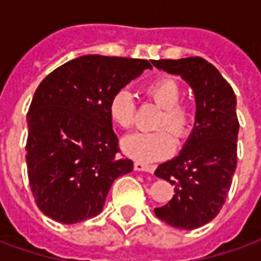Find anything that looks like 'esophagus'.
Masks as SVG:
<instances>
[{"label": "esophagus", "instance_id": "obj_1", "mask_svg": "<svg viewBox=\"0 0 261 261\" xmlns=\"http://www.w3.org/2000/svg\"><path fill=\"white\" fill-rule=\"evenodd\" d=\"M134 169L138 170V172H148V173H153L155 166L141 164V162H136V164H134Z\"/></svg>", "mask_w": 261, "mask_h": 261}]
</instances>
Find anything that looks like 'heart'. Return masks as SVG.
Masks as SVG:
<instances>
[{"instance_id": "1", "label": "heart", "mask_w": 261, "mask_h": 261, "mask_svg": "<svg viewBox=\"0 0 261 261\" xmlns=\"http://www.w3.org/2000/svg\"><path fill=\"white\" fill-rule=\"evenodd\" d=\"M145 93L153 102L164 109L158 127L169 128L156 131H136L125 136L121 148L125 155L141 164H149L168 156L175 149L176 140L185 138L193 124V113L189 106L183 105L181 88L179 82L170 76H161L145 86ZM108 112L114 124L128 128L136 119V102L127 89H119L110 97ZM173 132V135L171 133Z\"/></svg>"}]
</instances>
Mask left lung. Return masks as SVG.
Wrapping results in <instances>:
<instances>
[{"instance_id":"8db88e82","label":"left lung","mask_w":261,"mask_h":261,"mask_svg":"<svg viewBox=\"0 0 261 261\" xmlns=\"http://www.w3.org/2000/svg\"><path fill=\"white\" fill-rule=\"evenodd\" d=\"M169 74L180 75L196 96V121L176 158L161 164L155 175L175 186L168 204L155 215L179 229H196L214 219L225 204L238 164L236 96L211 63L201 57L152 60Z\"/></svg>"}]
</instances>
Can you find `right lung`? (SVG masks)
<instances>
[{
  "label": "right lung",
  "instance_id": "obj_1",
  "mask_svg": "<svg viewBox=\"0 0 261 261\" xmlns=\"http://www.w3.org/2000/svg\"><path fill=\"white\" fill-rule=\"evenodd\" d=\"M147 68V60L89 54L37 86L28 112L26 164L35 201L48 218L76 224L96 217L113 181L133 170V161L120 156L108 105Z\"/></svg>",
  "mask_w": 261,
  "mask_h": 261
}]
</instances>
